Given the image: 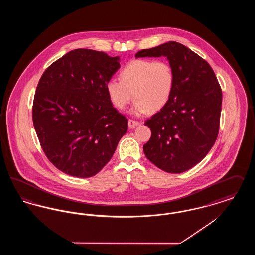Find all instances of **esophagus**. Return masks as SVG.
Here are the masks:
<instances>
[{
	"label": "esophagus",
	"instance_id": "esophagus-1",
	"mask_svg": "<svg viewBox=\"0 0 255 255\" xmlns=\"http://www.w3.org/2000/svg\"><path fill=\"white\" fill-rule=\"evenodd\" d=\"M128 125H129V128H130V129H133V128H135L136 126L139 125V122H136V121H133V120H129V121H128Z\"/></svg>",
	"mask_w": 255,
	"mask_h": 255
}]
</instances>
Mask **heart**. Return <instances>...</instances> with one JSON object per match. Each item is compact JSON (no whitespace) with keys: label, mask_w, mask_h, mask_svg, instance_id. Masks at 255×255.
<instances>
[{"label":"heart","mask_w":255,"mask_h":255,"mask_svg":"<svg viewBox=\"0 0 255 255\" xmlns=\"http://www.w3.org/2000/svg\"><path fill=\"white\" fill-rule=\"evenodd\" d=\"M120 78L121 81L110 79L106 84L110 101L117 109L124 110L132 98L135 99L131 110L134 116L163 108L175 84L172 67L163 60L132 61L121 72Z\"/></svg>","instance_id":"heart-1"}]
</instances>
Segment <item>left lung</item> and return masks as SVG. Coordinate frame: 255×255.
Listing matches in <instances>:
<instances>
[{"instance_id": "obj_1", "label": "left lung", "mask_w": 255, "mask_h": 255, "mask_svg": "<svg viewBox=\"0 0 255 255\" xmlns=\"http://www.w3.org/2000/svg\"><path fill=\"white\" fill-rule=\"evenodd\" d=\"M160 56L169 62L175 84L165 106L145 122L152 133L143 151L159 169L178 174L194 167L215 143L222 90L209 64L178 42L135 53V58Z\"/></svg>"}]
</instances>
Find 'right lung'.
Masks as SVG:
<instances>
[{"instance_id":"right-lung-1","label":"right lung","mask_w":255,"mask_h":255,"mask_svg":"<svg viewBox=\"0 0 255 255\" xmlns=\"http://www.w3.org/2000/svg\"><path fill=\"white\" fill-rule=\"evenodd\" d=\"M121 68L120 57L77 49L43 73L32 120L49 161L62 172L90 178L113 157L128 120L114 108L106 84Z\"/></svg>"}]
</instances>
